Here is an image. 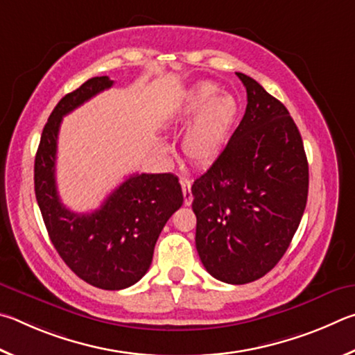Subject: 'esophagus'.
<instances>
[{
  "label": "esophagus",
  "mask_w": 355,
  "mask_h": 355,
  "mask_svg": "<svg viewBox=\"0 0 355 355\" xmlns=\"http://www.w3.org/2000/svg\"><path fill=\"white\" fill-rule=\"evenodd\" d=\"M181 187H182V195H184V204L185 206H190L191 201H193V195H191V182L189 179H181Z\"/></svg>",
  "instance_id": "1"
}]
</instances>
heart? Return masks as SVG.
<instances>
[{
	"label": "heart",
	"mask_w": 355,
	"mask_h": 355,
	"mask_svg": "<svg viewBox=\"0 0 355 355\" xmlns=\"http://www.w3.org/2000/svg\"><path fill=\"white\" fill-rule=\"evenodd\" d=\"M193 114L182 135V153L195 166L207 168L231 140L240 118V103L229 93H220L216 84L201 80L182 98L181 116Z\"/></svg>",
	"instance_id": "1"
}]
</instances>
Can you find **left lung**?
<instances>
[{"instance_id": "obj_1", "label": "left lung", "mask_w": 355, "mask_h": 355, "mask_svg": "<svg viewBox=\"0 0 355 355\" xmlns=\"http://www.w3.org/2000/svg\"><path fill=\"white\" fill-rule=\"evenodd\" d=\"M246 87V112L218 160L193 193L196 250L210 275L226 284L257 281L277 265L300 226L309 164L285 105L257 80Z\"/></svg>"}]
</instances>
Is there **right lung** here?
I'll list each match as a JSON object with an SVG mask.
<instances>
[{"instance_id":"right-lung-1","label":"right lung","mask_w":355,"mask_h":355,"mask_svg":"<svg viewBox=\"0 0 355 355\" xmlns=\"http://www.w3.org/2000/svg\"><path fill=\"white\" fill-rule=\"evenodd\" d=\"M114 85L96 76L55 105L35 154V198L55 251L74 275L103 290L128 288L146 275L165 223L182 206L178 178L171 173L132 174L92 214H74L55 187V154L62 116Z\"/></svg>"}]
</instances>
